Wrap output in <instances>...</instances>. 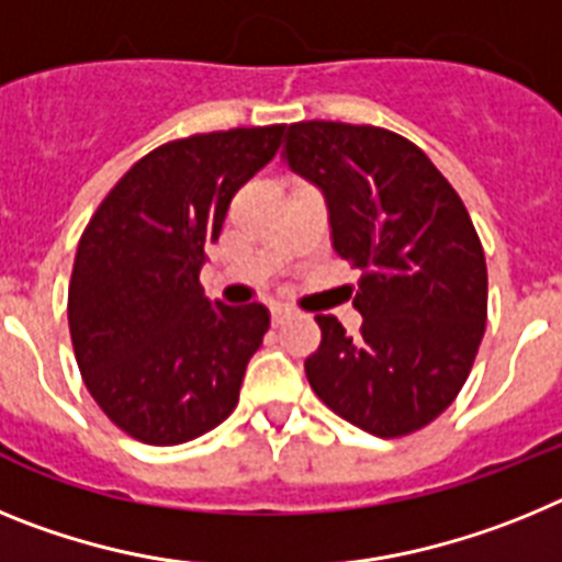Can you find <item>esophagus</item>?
<instances>
[{
    "label": "esophagus",
    "mask_w": 562,
    "mask_h": 562,
    "mask_svg": "<svg viewBox=\"0 0 562 562\" xmlns=\"http://www.w3.org/2000/svg\"><path fill=\"white\" fill-rule=\"evenodd\" d=\"M292 315V306L286 304H272L270 306V317H272V324H284V317Z\"/></svg>",
    "instance_id": "esophagus-1"
}]
</instances>
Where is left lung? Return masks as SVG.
Masks as SVG:
<instances>
[{
    "instance_id": "left-lung-1",
    "label": "left lung",
    "mask_w": 562,
    "mask_h": 562,
    "mask_svg": "<svg viewBox=\"0 0 562 562\" xmlns=\"http://www.w3.org/2000/svg\"><path fill=\"white\" fill-rule=\"evenodd\" d=\"M281 157L326 196L331 245L360 267L357 335L315 315L312 391L366 434L396 439L453 405L486 329V261L456 188L402 134L301 121Z\"/></svg>"
}]
</instances>
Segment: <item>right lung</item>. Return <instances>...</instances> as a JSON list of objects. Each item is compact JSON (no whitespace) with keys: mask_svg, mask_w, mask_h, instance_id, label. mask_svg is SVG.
Wrapping results in <instances>:
<instances>
[{"mask_svg":"<svg viewBox=\"0 0 562 562\" xmlns=\"http://www.w3.org/2000/svg\"><path fill=\"white\" fill-rule=\"evenodd\" d=\"M284 123L191 134L148 151L78 241L67 317L83 385L132 439L168 448L233 414L270 315L200 284L227 205L276 157Z\"/></svg>","mask_w":562,"mask_h":562,"instance_id":"right-lung-1","label":"right lung"}]
</instances>
